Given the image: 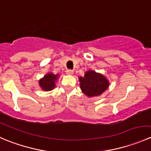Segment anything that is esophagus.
<instances>
[{"label":"esophagus","mask_w":151,"mask_h":151,"mask_svg":"<svg viewBox=\"0 0 151 151\" xmlns=\"http://www.w3.org/2000/svg\"><path fill=\"white\" fill-rule=\"evenodd\" d=\"M66 74H68V75H72V74H74V71H73L72 70H67Z\"/></svg>","instance_id":"34e87169"}]
</instances>
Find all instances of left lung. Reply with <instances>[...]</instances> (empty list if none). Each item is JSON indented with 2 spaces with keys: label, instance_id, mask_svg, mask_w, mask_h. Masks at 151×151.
Instances as JSON below:
<instances>
[{
  "label": "left lung",
  "instance_id": "obj_1",
  "mask_svg": "<svg viewBox=\"0 0 151 151\" xmlns=\"http://www.w3.org/2000/svg\"><path fill=\"white\" fill-rule=\"evenodd\" d=\"M79 81L82 92L89 98L101 95L109 85L107 78L94 70L85 71L83 77H79Z\"/></svg>",
  "mask_w": 151,
  "mask_h": 151
}]
</instances>
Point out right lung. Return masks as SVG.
<instances>
[{
  "mask_svg": "<svg viewBox=\"0 0 151 151\" xmlns=\"http://www.w3.org/2000/svg\"><path fill=\"white\" fill-rule=\"evenodd\" d=\"M59 78V74L49 72L39 80V85L44 91H50L56 86V82Z\"/></svg>",
  "mask_w": 151,
  "mask_h": 151,
  "instance_id": "add662e5",
  "label": "right lung"
}]
</instances>
